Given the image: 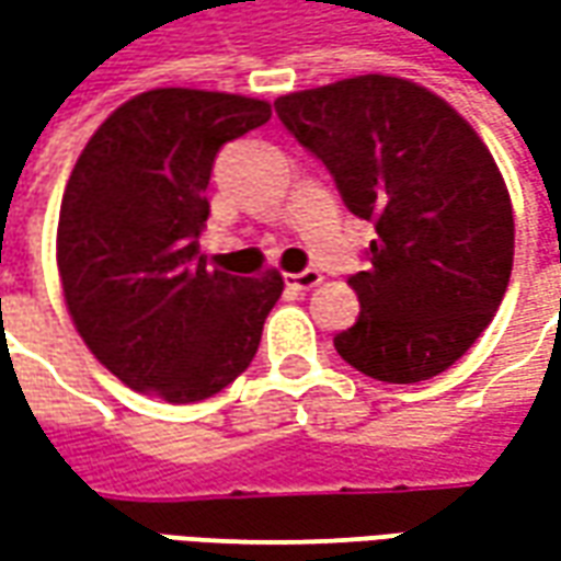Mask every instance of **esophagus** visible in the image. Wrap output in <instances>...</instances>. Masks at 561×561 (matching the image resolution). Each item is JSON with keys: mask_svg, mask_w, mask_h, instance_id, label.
<instances>
[{"mask_svg": "<svg viewBox=\"0 0 561 561\" xmlns=\"http://www.w3.org/2000/svg\"><path fill=\"white\" fill-rule=\"evenodd\" d=\"M324 277H321V271L314 268H306L299 271V274H287V287H293V290H312V287H318Z\"/></svg>", "mask_w": 561, "mask_h": 561, "instance_id": "34e87169", "label": "esophagus"}]
</instances>
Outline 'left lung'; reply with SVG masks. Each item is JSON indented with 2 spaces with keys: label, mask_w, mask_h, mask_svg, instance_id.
<instances>
[{
  "label": "left lung",
  "mask_w": 561,
  "mask_h": 561,
  "mask_svg": "<svg viewBox=\"0 0 561 561\" xmlns=\"http://www.w3.org/2000/svg\"><path fill=\"white\" fill-rule=\"evenodd\" d=\"M274 108L377 230L368 271L350 277L362 312L336 353L387 383L446 371L493 321L515 255L512 199L484 140L437 93L390 75L287 93Z\"/></svg>",
  "instance_id": "obj_1"
}]
</instances>
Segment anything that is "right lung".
<instances>
[{"label":"right lung","instance_id":"obj_1","mask_svg":"<svg viewBox=\"0 0 561 561\" xmlns=\"http://www.w3.org/2000/svg\"><path fill=\"white\" fill-rule=\"evenodd\" d=\"M271 118L265 99L162 87L127 99L83 146L58 215V277L90 353L164 402L243 375L284 277L208 268L205 186L227 140Z\"/></svg>","mask_w":561,"mask_h":561}]
</instances>
